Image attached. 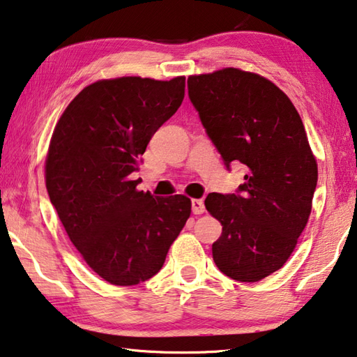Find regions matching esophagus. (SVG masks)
Wrapping results in <instances>:
<instances>
[{
  "label": "esophagus",
  "mask_w": 357,
  "mask_h": 357,
  "mask_svg": "<svg viewBox=\"0 0 357 357\" xmlns=\"http://www.w3.org/2000/svg\"><path fill=\"white\" fill-rule=\"evenodd\" d=\"M192 212L195 213V215H199V213L204 212L203 199H192Z\"/></svg>",
  "instance_id": "1"
}]
</instances>
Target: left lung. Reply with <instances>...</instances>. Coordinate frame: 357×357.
Instances as JSON below:
<instances>
[{
    "label": "left lung",
    "mask_w": 357,
    "mask_h": 357,
    "mask_svg": "<svg viewBox=\"0 0 357 357\" xmlns=\"http://www.w3.org/2000/svg\"><path fill=\"white\" fill-rule=\"evenodd\" d=\"M187 87L226 168H246L236 193L204 199L223 226L213 262L236 281H261L286 264L312 209L319 172L300 114L273 82L238 68L189 76Z\"/></svg>",
    "instance_id": "8db88e82"
}]
</instances>
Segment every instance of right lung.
<instances>
[{
  "mask_svg": "<svg viewBox=\"0 0 357 357\" xmlns=\"http://www.w3.org/2000/svg\"><path fill=\"white\" fill-rule=\"evenodd\" d=\"M184 89V76L93 82L67 106L51 137V204L84 261L114 286L156 275L190 217L187 197L154 198L129 178L154 132L178 111Z\"/></svg>",
  "mask_w": 357,
  "mask_h": 357,
  "instance_id": "add662e5",
  "label": "right lung"
}]
</instances>
